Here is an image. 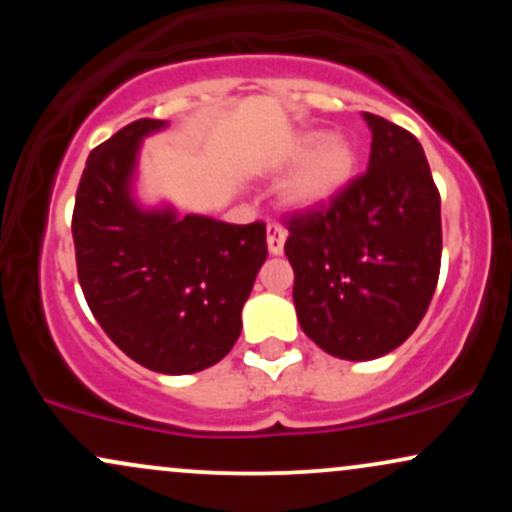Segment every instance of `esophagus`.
Returning a JSON list of instances; mask_svg holds the SVG:
<instances>
[{"instance_id": "esophagus-1", "label": "esophagus", "mask_w": 512, "mask_h": 512, "mask_svg": "<svg viewBox=\"0 0 512 512\" xmlns=\"http://www.w3.org/2000/svg\"><path fill=\"white\" fill-rule=\"evenodd\" d=\"M286 243V231L279 226V223H269L267 226V248L272 255H281L284 252Z\"/></svg>"}]
</instances>
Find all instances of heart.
<instances>
[{
  "instance_id": "heart-1",
  "label": "heart",
  "mask_w": 512,
  "mask_h": 512,
  "mask_svg": "<svg viewBox=\"0 0 512 512\" xmlns=\"http://www.w3.org/2000/svg\"><path fill=\"white\" fill-rule=\"evenodd\" d=\"M291 167L281 182V202L298 211L325 207L354 182L358 149L346 134L308 129L293 137L272 163L276 173Z\"/></svg>"
}]
</instances>
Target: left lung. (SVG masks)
I'll list each match as a JSON object with an SVG mask.
<instances>
[{
  "mask_svg": "<svg viewBox=\"0 0 512 512\" xmlns=\"http://www.w3.org/2000/svg\"><path fill=\"white\" fill-rule=\"evenodd\" d=\"M368 170L327 207L293 214L284 252L301 330L327 354L370 361L424 320L438 284L440 195L407 129L363 113Z\"/></svg>",
  "mask_w": 512,
  "mask_h": 512,
  "instance_id": "obj_1",
  "label": "left lung"
}]
</instances>
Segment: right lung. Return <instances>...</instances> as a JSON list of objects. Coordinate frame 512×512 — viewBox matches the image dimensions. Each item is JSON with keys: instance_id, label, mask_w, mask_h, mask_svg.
<instances>
[{"instance_id": "right-lung-1", "label": "right lung", "mask_w": 512, "mask_h": 512, "mask_svg": "<svg viewBox=\"0 0 512 512\" xmlns=\"http://www.w3.org/2000/svg\"><path fill=\"white\" fill-rule=\"evenodd\" d=\"M166 127L144 117L91 151L72 236L81 291L105 334L139 366L187 375L238 342L240 313L267 260V228L142 207L139 149Z\"/></svg>"}]
</instances>
